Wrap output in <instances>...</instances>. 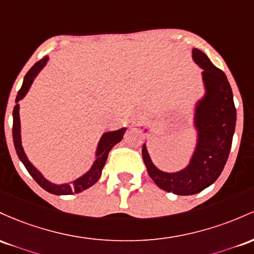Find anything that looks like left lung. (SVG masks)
Returning a JSON list of instances; mask_svg holds the SVG:
<instances>
[{
  "label": "left lung",
  "instance_id": "left-lung-1",
  "mask_svg": "<svg viewBox=\"0 0 254 254\" xmlns=\"http://www.w3.org/2000/svg\"><path fill=\"white\" fill-rule=\"evenodd\" d=\"M192 59L203 69V95L193 107L195 145L189 164L178 172H163L151 159L146 140L142 145V159L150 178L159 189L178 195L196 194L217 180L229 156L236 125L234 99L226 74L201 50L193 49Z\"/></svg>",
  "mask_w": 254,
  "mask_h": 254
}]
</instances>
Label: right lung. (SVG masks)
I'll return each mask as SVG.
<instances>
[{
    "label": "right lung",
    "instance_id": "add662e5",
    "mask_svg": "<svg viewBox=\"0 0 254 254\" xmlns=\"http://www.w3.org/2000/svg\"><path fill=\"white\" fill-rule=\"evenodd\" d=\"M48 61H49V56H45V58L42 59L41 61H38L37 64H33V67L31 68L26 75H25L21 89L19 90L18 96H16V104L13 110V141L20 161L22 162V164L25 165V168H26L27 172L30 173V175L35 179L37 184H38L42 189H44L47 192L51 193V194L69 195L74 194V193H80L82 190L90 189L91 186H93V185L99 180V178H101L102 175V170H103L105 162H107L108 155H109V151L112 150L118 142H120L124 139V134L125 132H126L127 128L122 127L120 128V129L110 130V132H105L102 134L96 147L95 162L91 165L90 169L85 174H82L80 178L75 179V180L70 182H65V184H54V182L48 180V179L37 169L35 165L31 163V161L28 159L26 153H25L24 147H22L21 122H20L19 104V102L21 101V99H24V97L27 95V92L30 91L33 81H35V79L37 78V75H38L39 72L47 65Z\"/></svg>",
    "mask_w": 254,
    "mask_h": 254
}]
</instances>
